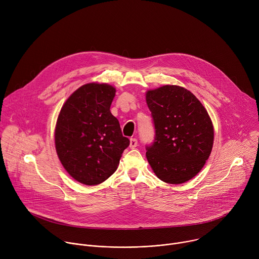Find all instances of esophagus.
Returning a JSON list of instances; mask_svg holds the SVG:
<instances>
[{
	"label": "esophagus",
	"mask_w": 259,
	"mask_h": 259,
	"mask_svg": "<svg viewBox=\"0 0 259 259\" xmlns=\"http://www.w3.org/2000/svg\"><path fill=\"white\" fill-rule=\"evenodd\" d=\"M137 139L136 138H131L130 139V149H134V147L137 146Z\"/></svg>",
	"instance_id": "esophagus-1"
}]
</instances>
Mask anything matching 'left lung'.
Wrapping results in <instances>:
<instances>
[{
  "instance_id": "1",
  "label": "left lung",
  "mask_w": 259,
  "mask_h": 259,
  "mask_svg": "<svg viewBox=\"0 0 259 259\" xmlns=\"http://www.w3.org/2000/svg\"><path fill=\"white\" fill-rule=\"evenodd\" d=\"M155 125L146 159L162 181L179 184L195 177L208 160L214 139L212 121L200 100L180 86L145 94Z\"/></svg>"
}]
</instances>
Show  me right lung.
Masks as SVG:
<instances>
[{"instance_id": "1", "label": "right lung", "mask_w": 259, "mask_h": 259, "mask_svg": "<svg viewBox=\"0 0 259 259\" xmlns=\"http://www.w3.org/2000/svg\"><path fill=\"white\" fill-rule=\"evenodd\" d=\"M115 87L89 83L73 92L61 107L55 147L67 173L86 186L106 180L118 168L130 140L110 113Z\"/></svg>"}]
</instances>
